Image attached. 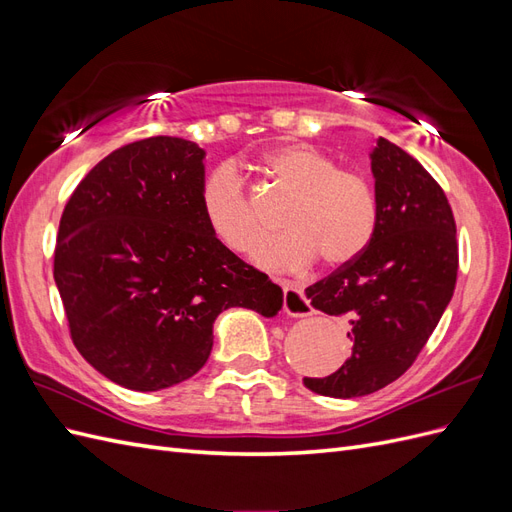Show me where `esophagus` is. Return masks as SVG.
Returning a JSON list of instances; mask_svg holds the SVG:
<instances>
[{
	"label": "esophagus",
	"mask_w": 512,
	"mask_h": 512,
	"mask_svg": "<svg viewBox=\"0 0 512 512\" xmlns=\"http://www.w3.org/2000/svg\"><path fill=\"white\" fill-rule=\"evenodd\" d=\"M284 312L288 316H309L312 314V303L307 301L303 286L299 282L284 284Z\"/></svg>",
	"instance_id": "esophagus-1"
}]
</instances>
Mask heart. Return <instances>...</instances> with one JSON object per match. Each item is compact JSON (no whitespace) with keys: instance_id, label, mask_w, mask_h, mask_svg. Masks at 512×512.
<instances>
[{"instance_id":"obj_1","label":"heart","mask_w":512,"mask_h":512,"mask_svg":"<svg viewBox=\"0 0 512 512\" xmlns=\"http://www.w3.org/2000/svg\"><path fill=\"white\" fill-rule=\"evenodd\" d=\"M265 173L290 194L280 235L258 245L262 267H299L314 258L322 267H344L359 258L378 228L380 205L374 185L305 143L275 147L265 156ZM200 211L232 252H250L262 235V220L235 164L213 168L200 185Z\"/></svg>"}]
</instances>
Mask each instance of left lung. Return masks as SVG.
<instances>
[{"label":"left lung","mask_w":512,"mask_h":512,"mask_svg":"<svg viewBox=\"0 0 512 512\" xmlns=\"http://www.w3.org/2000/svg\"><path fill=\"white\" fill-rule=\"evenodd\" d=\"M380 218L367 250L307 299L350 324L352 356L327 378H303L327 397H361L406 374L438 327L459 269L453 209L440 183L410 153L380 138L371 153Z\"/></svg>","instance_id":"1"}]
</instances>
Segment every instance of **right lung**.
Instances as JSON below:
<instances>
[{"mask_svg":"<svg viewBox=\"0 0 512 512\" xmlns=\"http://www.w3.org/2000/svg\"><path fill=\"white\" fill-rule=\"evenodd\" d=\"M205 151L151 136L113 151L59 220L53 275L89 365L132 391L192 378L228 307L275 316L282 288L213 237L200 211Z\"/></svg>","mask_w":512,"mask_h":512,"instance_id":"add662e5","label":"right lung"}]
</instances>
